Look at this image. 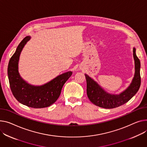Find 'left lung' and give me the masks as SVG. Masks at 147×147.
I'll return each instance as SVG.
<instances>
[{
    "mask_svg": "<svg viewBox=\"0 0 147 147\" xmlns=\"http://www.w3.org/2000/svg\"><path fill=\"white\" fill-rule=\"evenodd\" d=\"M136 49L133 48L135 61V74L130 85L119 94H111L105 91L92 78L85 74L87 82L88 98L95 105L106 109H112L128 102L137 93L141 85V63L136 55Z\"/></svg>",
    "mask_w": 147,
    "mask_h": 147,
    "instance_id": "left-lung-1",
    "label": "left lung"
}]
</instances>
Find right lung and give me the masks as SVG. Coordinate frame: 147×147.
<instances>
[{
  "mask_svg": "<svg viewBox=\"0 0 147 147\" xmlns=\"http://www.w3.org/2000/svg\"><path fill=\"white\" fill-rule=\"evenodd\" d=\"M30 39V36L24 38L10 59L7 67L8 79L12 94L19 103L32 108H43L55 102L61 94L63 86L73 72L63 73L41 86L27 83L19 73L18 64L23 48Z\"/></svg>",
  "mask_w": 147,
  "mask_h": 147,
  "instance_id": "add662e5",
  "label": "right lung"
}]
</instances>
